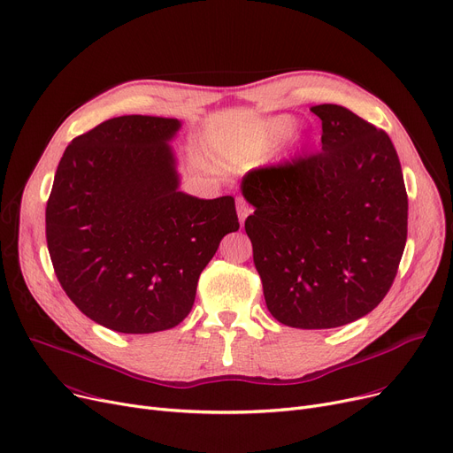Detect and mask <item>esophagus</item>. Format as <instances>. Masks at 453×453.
Here are the masks:
<instances>
[{
  "label": "esophagus",
  "mask_w": 453,
  "mask_h": 453,
  "mask_svg": "<svg viewBox=\"0 0 453 453\" xmlns=\"http://www.w3.org/2000/svg\"><path fill=\"white\" fill-rule=\"evenodd\" d=\"M237 212H239V220H241V226H244V222H246V219L250 216V212H251V209L244 203V202H239V205H237Z\"/></svg>",
  "instance_id": "34e87169"
}]
</instances>
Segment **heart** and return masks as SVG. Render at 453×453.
<instances>
[{"label": "heart", "instance_id": "1", "mask_svg": "<svg viewBox=\"0 0 453 453\" xmlns=\"http://www.w3.org/2000/svg\"><path fill=\"white\" fill-rule=\"evenodd\" d=\"M296 129H298L296 118L283 114V116H273L270 120H266L263 126V134L268 144H280L287 141L288 136H292Z\"/></svg>", "mask_w": 453, "mask_h": 453}]
</instances>
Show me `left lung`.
<instances>
[{"label":"left lung","mask_w":453,"mask_h":453,"mask_svg":"<svg viewBox=\"0 0 453 453\" xmlns=\"http://www.w3.org/2000/svg\"><path fill=\"white\" fill-rule=\"evenodd\" d=\"M322 153L242 180L244 229L266 307L290 327L329 329L385 298L407 241V192L388 134L322 104Z\"/></svg>","instance_id":"8db88e82"}]
</instances>
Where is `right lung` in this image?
Wrapping results in <instances>:
<instances>
[{"label":"right lung","instance_id":"add662e5","mask_svg":"<svg viewBox=\"0 0 453 453\" xmlns=\"http://www.w3.org/2000/svg\"><path fill=\"white\" fill-rule=\"evenodd\" d=\"M178 118L127 114L77 136L57 166L46 241L58 283L83 314L144 335L187 319L202 270L239 229L233 196L180 190Z\"/></svg>","mask_w":453,"mask_h":453}]
</instances>
